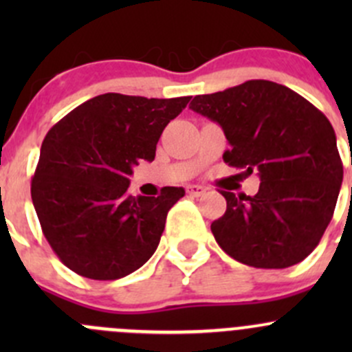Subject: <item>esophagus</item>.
Listing matches in <instances>:
<instances>
[{"label":"esophagus","mask_w":352,"mask_h":352,"mask_svg":"<svg viewBox=\"0 0 352 352\" xmlns=\"http://www.w3.org/2000/svg\"><path fill=\"white\" fill-rule=\"evenodd\" d=\"M187 194H189L190 197H201L206 194V189L201 186H189L187 187Z\"/></svg>","instance_id":"34e87169"}]
</instances>
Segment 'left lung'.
Instances as JSON below:
<instances>
[{"label": "left lung", "mask_w": 352, "mask_h": 352, "mask_svg": "<svg viewBox=\"0 0 352 352\" xmlns=\"http://www.w3.org/2000/svg\"><path fill=\"white\" fill-rule=\"evenodd\" d=\"M189 107L221 126L232 146L223 160L261 179L255 196L221 192L226 211L211 223L219 247L258 269H285L308 257L327 230L342 184L327 117L267 80L197 95Z\"/></svg>", "instance_id": "obj_1"}]
</instances>
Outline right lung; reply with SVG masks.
<instances>
[{
  "label": "right lung",
  "mask_w": 352,
  "mask_h": 352,
  "mask_svg": "<svg viewBox=\"0 0 352 352\" xmlns=\"http://www.w3.org/2000/svg\"><path fill=\"white\" fill-rule=\"evenodd\" d=\"M189 100L104 94L51 127L30 192L44 236L66 267L112 281L155 254L166 214L186 190L133 197L129 175L143 160L153 162L163 129Z\"/></svg>",
  "instance_id": "right-lung-1"
}]
</instances>
